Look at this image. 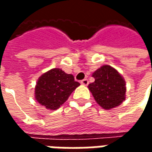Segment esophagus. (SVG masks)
<instances>
[{
  "label": "esophagus",
  "mask_w": 152,
  "mask_h": 152,
  "mask_svg": "<svg viewBox=\"0 0 152 152\" xmlns=\"http://www.w3.org/2000/svg\"><path fill=\"white\" fill-rule=\"evenodd\" d=\"M80 83H81L82 85H84V86H87V85L89 84V80H88V79H84L80 81Z\"/></svg>",
  "instance_id": "34e87169"
}]
</instances>
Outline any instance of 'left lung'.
I'll return each mask as SVG.
<instances>
[{
	"instance_id": "left-lung-1",
	"label": "left lung",
	"mask_w": 152,
	"mask_h": 152,
	"mask_svg": "<svg viewBox=\"0 0 152 152\" xmlns=\"http://www.w3.org/2000/svg\"><path fill=\"white\" fill-rule=\"evenodd\" d=\"M93 77L95 80L88 87L97 103L102 108H114L125 99V81L112 66H101L93 73Z\"/></svg>"
}]
</instances>
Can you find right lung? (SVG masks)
Wrapping results in <instances>:
<instances>
[{"label":"right lung","instance_id":"1","mask_svg":"<svg viewBox=\"0 0 152 152\" xmlns=\"http://www.w3.org/2000/svg\"><path fill=\"white\" fill-rule=\"evenodd\" d=\"M79 86L72 74H66L60 68H53L38 79L35 98L45 108L56 110Z\"/></svg>","mask_w":152,"mask_h":152}]
</instances>
